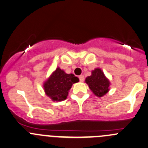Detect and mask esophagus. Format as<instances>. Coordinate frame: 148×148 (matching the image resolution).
Masks as SVG:
<instances>
[{"label":"esophagus","mask_w":148,"mask_h":148,"mask_svg":"<svg viewBox=\"0 0 148 148\" xmlns=\"http://www.w3.org/2000/svg\"><path fill=\"white\" fill-rule=\"evenodd\" d=\"M79 81H80L81 82H83L84 81V77L83 75H80V76H79Z\"/></svg>","instance_id":"1"}]
</instances>
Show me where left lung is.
I'll return each mask as SVG.
<instances>
[{"mask_svg":"<svg viewBox=\"0 0 148 148\" xmlns=\"http://www.w3.org/2000/svg\"><path fill=\"white\" fill-rule=\"evenodd\" d=\"M85 82L94 95L102 97L109 91L110 82L104 75V73L99 68L91 71V75L86 77Z\"/></svg>","mask_w":148,"mask_h":148,"instance_id":"1","label":"left lung"}]
</instances>
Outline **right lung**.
<instances>
[{
	"label": "right lung",
	"instance_id": "add662e5",
	"mask_svg": "<svg viewBox=\"0 0 148 148\" xmlns=\"http://www.w3.org/2000/svg\"><path fill=\"white\" fill-rule=\"evenodd\" d=\"M79 81L73 74H66L57 67L43 84L45 92L53 101H62L67 97L73 84Z\"/></svg>",
	"mask_w": 148,
	"mask_h": 148
}]
</instances>
